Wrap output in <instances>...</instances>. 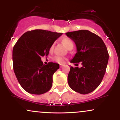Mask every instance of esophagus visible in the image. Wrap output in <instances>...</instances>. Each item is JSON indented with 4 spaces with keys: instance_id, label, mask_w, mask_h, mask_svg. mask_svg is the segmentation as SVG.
I'll list each match as a JSON object with an SVG mask.
<instances>
[{
    "instance_id": "34e87169",
    "label": "esophagus",
    "mask_w": 120,
    "mask_h": 120,
    "mask_svg": "<svg viewBox=\"0 0 120 120\" xmlns=\"http://www.w3.org/2000/svg\"><path fill=\"white\" fill-rule=\"evenodd\" d=\"M60 68H63V66H62V65H60Z\"/></svg>"
}]
</instances>
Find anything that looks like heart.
Wrapping results in <instances>:
<instances>
[{
  "instance_id": "1",
  "label": "heart",
  "mask_w": 120,
  "mask_h": 120,
  "mask_svg": "<svg viewBox=\"0 0 120 120\" xmlns=\"http://www.w3.org/2000/svg\"><path fill=\"white\" fill-rule=\"evenodd\" d=\"M62 42L64 44L65 46L67 47V49H71L73 48L74 47V42L72 40L70 39L69 38H64L63 39H62ZM53 47H54V43H53L50 47V51H52V49H53ZM55 61L57 62V63H59V64H64V63L65 62L66 59L65 57H61V56H57L56 57H54Z\"/></svg>"
}]
</instances>
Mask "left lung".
<instances>
[{
  "label": "left lung",
  "instance_id": "obj_1",
  "mask_svg": "<svg viewBox=\"0 0 120 120\" xmlns=\"http://www.w3.org/2000/svg\"><path fill=\"white\" fill-rule=\"evenodd\" d=\"M66 35L76 45L77 52L71 63L81 62L82 67H71L68 82L77 93L87 94L94 91L105 74L109 54L102 39L89 30L68 32Z\"/></svg>",
  "mask_w": 120,
  "mask_h": 120
}]
</instances>
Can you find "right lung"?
Returning a JSON list of instances; mask_svg holds the SVG:
<instances>
[{
    "label": "right lung",
    "mask_w": 120,
    "mask_h": 120,
    "mask_svg": "<svg viewBox=\"0 0 120 120\" xmlns=\"http://www.w3.org/2000/svg\"><path fill=\"white\" fill-rule=\"evenodd\" d=\"M61 33L36 29L27 31L19 38L12 52L13 71L19 83L30 94L41 95L50 90L52 75L59 64L45 65L42 56H47L49 49Z\"/></svg>",
    "instance_id": "obj_1"
}]
</instances>
